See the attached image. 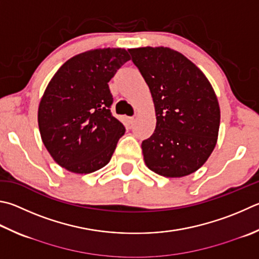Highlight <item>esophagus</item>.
I'll use <instances>...</instances> for the list:
<instances>
[{"instance_id":"obj_1","label":"esophagus","mask_w":259,"mask_h":259,"mask_svg":"<svg viewBox=\"0 0 259 259\" xmlns=\"http://www.w3.org/2000/svg\"><path fill=\"white\" fill-rule=\"evenodd\" d=\"M136 120H137V117H136V116H130V117H128V123L130 125H133L136 122Z\"/></svg>"}]
</instances>
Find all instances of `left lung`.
<instances>
[{
    "label": "left lung",
    "instance_id": "1",
    "mask_svg": "<svg viewBox=\"0 0 259 259\" xmlns=\"http://www.w3.org/2000/svg\"><path fill=\"white\" fill-rule=\"evenodd\" d=\"M152 94L156 126L142 144L149 170L166 178L204 165L218 142L221 112L208 79L185 55L168 48L129 50Z\"/></svg>",
    "mask_w": 259,
    "mask_h": 259
}]
</instances>
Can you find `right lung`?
I'll return each mask as SVG.
<instances>
[{
	"label": "right lung",
	"instance_id": "right-lung-1",
	"mask_svg": "<svg viewBox=\"0 0 259 259\" xmlns=\"http://www.w3.org/2000/svg\"><path fill=\"white\" fill-rule=\"evenodd\" d=\"M130 60L124 49H96L62 64L38 106L43 144L60 166L77 175L104 167L124 135L112 115L109 81Z\"/></svg>",
	"mask_w": 259,
	"mask_h": 259
}]
</instances>
